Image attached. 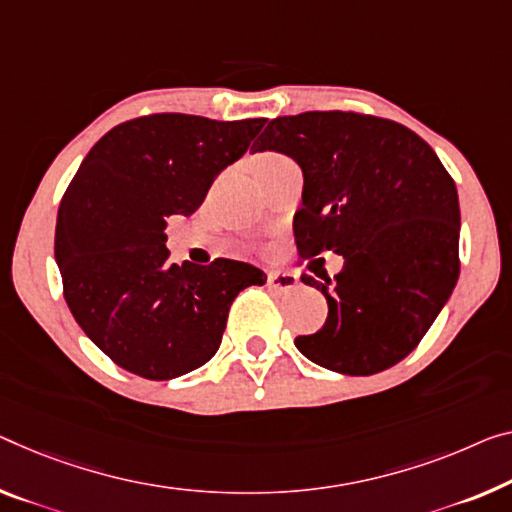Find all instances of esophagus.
<instances>
[{
    "mask_svg": "<svg viewBox=\"0 0 512 512\" xmlns=\"http://www.w3.org/2000/svg\"><path fill=\"white\" fill-rule=\"evenodd\" d=\"M267 286L277 290V293H290V290L300 286V277L290 270H272L267 274Z\"/></svg>",
    "mask_w": 512,
    "mask_h": 512,
    "instance_id": "esophagus-1",
    "label": "esophagus"
}]
</instances>
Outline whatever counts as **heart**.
<instances>
[{
    "label": "heart",
    "instance_id": "b5f03b06",
    "mask_svg": "<svg viewBox=\"0 0 512 512\" xmlns=\"http://www.w3.org/2000/svg\"><path fill=\"white\" fill-rule=\"evenodd\" d=\"M277 157H283L279 153H263L261 157H256V160H277Z\"/></svg>",
    "mask_w": 512,
    "mask_h": 512
}]
</instances>
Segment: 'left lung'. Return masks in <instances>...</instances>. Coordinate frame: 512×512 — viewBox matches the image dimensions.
Wrapping results in <instances>:
<instances>
[{
    "label": "left lung",
    "instance_id": "left-lung-1",
    "mask_svg": "<svg viewBox=\"0 0 512 512\" xmlns=\"http://www.w3.org/2000/svg\"><path fill=\"white\" fill-rule=\"evenodd\" d=\"M251 151H279L302 167L297 254L334 251L343 270L320 283L329 313L297 336L306 359L345 375L396 366L421 343L460 274L458 190L435 151L396 121L359 112L272 119ZM313 263V261H311Z\"/></svg>",
    "mask_w": 512,
    "mask_h": 512
}]
</instances>
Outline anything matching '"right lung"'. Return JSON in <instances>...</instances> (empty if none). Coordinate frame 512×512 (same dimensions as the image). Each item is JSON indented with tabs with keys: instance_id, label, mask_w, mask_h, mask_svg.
Instances as JSON below:
<instances>
[{
	"instance_id": "add662e5",
	"label": "right lung",
	"mask_w": 512,
	"mask_h": 512,
	"mask_svg": "<svg viewBox=\"0 0 512 512\" xmlns=\"http://www.w3.org/2000/svg\"><path fill=\"white\" fill-rule=\"evenodd\" d=\"M265 119L148 114L119 123L77 169L54 233L70 313L116 366L171 380L215 357L235 295L258 267L215 258L171 265L167 219L192 215L247 153Z\"/></svg>"
}]
</instances>
